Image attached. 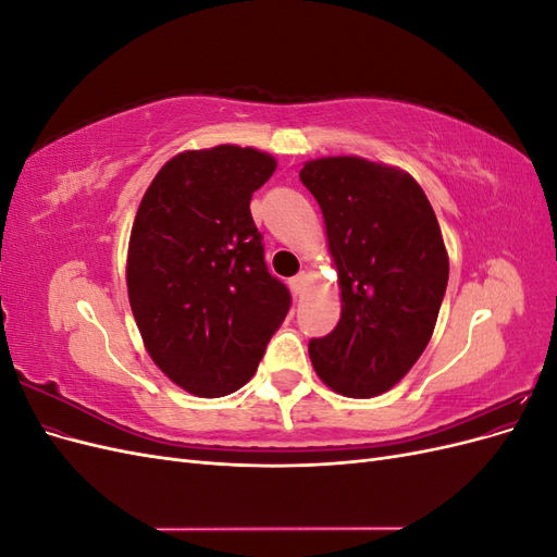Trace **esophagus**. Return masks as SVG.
<instances>
[{
    "label": "esophagus",
    "instance_id": "esophagus-1",
    "mask_svg": "<svg viewBox=\"0 0 557 557\" xmlns=\"http://www.w3.org/2000/svg\"><path fill=\"white\" fill-rule=\"evenodd\" d=\"M305 283H307V272H299L297 276H293V278H290V288H293V293H295V295H299V293H301V288H305Z\"/></svg>",
    "mask_w": 557,
    "mask_h": 557
}]
</instances>
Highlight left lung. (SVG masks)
Segmentation results:
<instances>
[{
	"label": "left lung",
	"mask_w": 557,
	"mask_h": 557,
	"mask_svg": "<svg viewBox=\"0 0 557 557\" xmlns=\"http://www.w3.org/2000/svg\"><path fill=\"white\" fill-rule=\"evenodd\" d=\"M299 181L323 209L339 272L342 318L309 342L315 374L334 393L376 397L425 350L448 283V256L423 188L362 158L307 162Z\"/></svg>",
	"instance_id": "left-lung-1"
}]
</instances>
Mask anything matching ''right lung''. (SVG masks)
Masks as SVG:
<instances>
[{"mask_svg": "<svg viewBox=\"0 0 557 557\" xmlns=\"http://www.w3.org/2000/svg\"><path fill=\"white\" fill-rule=\"evenodd\" d=\"M276 160L256 148L185 150L141 199L127 293L150 358L183 391L223 397L250 381L293 305L269 274L250 197Z\"/></svg>", "mask_w": 557, "mask_h": 557, "instance_id": "obj_1", "label": "right lung"}]
</instances>
